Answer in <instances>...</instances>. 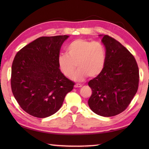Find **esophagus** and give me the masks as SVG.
<instances>
[{"instance_id":"obj_1","label":"esophagus","mask_w":149,"mask_h":149,"mask_svg":"<svg viewBox=\"0 0 149 149\" xmlns=\"http://www.w3.org/2000/svg\"><path fill=\"white\" fill-rule=\"evenodd\" d=\"M82 86H83V85L81 84H76L75 85V88H81L82 87Z\"/></svg>"}]
</instances>
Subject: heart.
<instances>
[{"mask_svg":"<svg viewBox=\"0 0 149 149\" xmlns=\"http://www.w3.org/2000/svg\"><path fill=\"white\" fill-rule=\"evenodd\" d=\"M66 54L58 58V66L63 74L71 77L76 68L73 79L82 81L88 76L97 77L102 72L106 63V49L99 42H91L85 39H77L66 47Z\"/></svg>","mask_w":149,"mask_h":149,"instance_id":"heart-1","label":"heart"}]
</instances>
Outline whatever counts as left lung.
Here are the masks:
<instances>
[{"label":"left lung","mask_w":149,"mask_h":149,"mask_svg":"<svg viewBox=\"0 0 149 149\" xmlns=\"http://www.w3.org/2000/svg\"><path fill=\"white\" fill-rule=\"evenodd\" d=\"M106 59L102 72L88 82L92 94L90 109L97 115L109 117L121 113L136 93L140 76L133 55L118 41L104 35Z\"/></svg>","instance_id":"obj_1"}]
</instances>
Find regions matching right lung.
Returning a JSON list of instances; mask_svg holds the SVG:
<instances>
[{"mask_svg": "<svg viewBox=\"0 0 149 149\" xmlns=\"http://www.w3.org/2000/svg\"><path fill=\"white\" fill-rule=\"evenodd\" d=\"M67 35L42 36L20 49L11 67L13 94L21 108L37 118H45L61 107L74 83L61 72L60 49Z\"/></svg>", "mask_w": 149, "mask_h": 149, "instance_id": "right-lung-1", "label": "right lung"}]
</instances>
